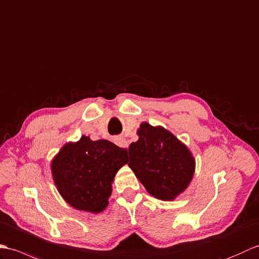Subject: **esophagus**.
<instances>
[{"label":"esophagus","mask_w":259,"mask_h":259,"mask_svg":"<svg viewBox=\"0 0 259 259\" xmlns=\"http://www.w3.org/2000/svg\"><path fill=\"white\" fill-rule=\"evenodd\" d=\"M115 143H116V145H118L119 147L128 148V142L123 139V137H117V139H115Z\"/></svg>","instance_id":"obj_1"}]
</instances>
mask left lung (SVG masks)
<instances>
[{
	"instance_id": "left-lung-1",
	"label": "left lung",
	"mask_w": 259,
	"mask_h": 259,
	"mask_svg": "<svg viewBox=\"0 0 259 259\" xmlns=\"http://www.w3.org/2000/svg\"><path fill=\"white\" fill-rule=\"evenodd\" d=\"M128 147V166L154 197L173 200L192 182L195 159L185 144L162 126L142 123Z\"/></svg>"
}]
</instances>
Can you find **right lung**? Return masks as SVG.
<instances>
[{
	"label": "right lung",
	"instance_id": "1",
	"mask_svg": "<svg viewBox=\"0 0 259 259\" xmlns=\"http://www.w3.org/2000/svg\"><path fill=\"white\" fill-rule=\"evenodd\" d=\"M127 162L126 148L83 135L78 142L61 148L52 160L51 169L57 191L67 204L97 214L106 208L114 177Z\"/></svg>",
	"mask_w": 259,
	"mask_h": 259
}]
</instances>
